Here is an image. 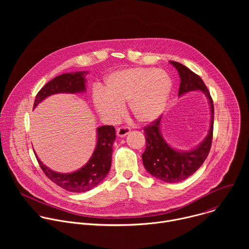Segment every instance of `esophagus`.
I'll list each match as a JSON object with an SVG mask.
<instances>
[{"label": "esophagus", "instance_id": "34e87169", "mask_svg": "<svg viewBox=\"0 0 249 249\" xmlns=\"http://www.w3.org/2000/svg\"><path fill=\"white\" fill-rule=\"evenodd\" d=\"M130 132H131L130 128H128V127H120V128H118V129H117L116 134H117V136H118V137L124 138V137H125V136H127Z\"/></svg>", "mask_w": 249, "mask_h": 249}]
</instances>
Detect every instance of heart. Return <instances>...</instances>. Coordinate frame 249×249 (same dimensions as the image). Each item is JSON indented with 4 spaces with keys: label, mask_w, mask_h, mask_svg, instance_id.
<instances>
[{
    "label": "heart",
    "mask_w": 249,
    "mask_h": 249,
    "mask_svg": "<svg viewBox=\"0 0 249 249\" xmlns=\"http://www.w3.org/2000/svg\"><path fill=\"white\" fill-rule=\"evenodd\" d=\"M104 85V89H94L91 99L98 116L109 124L123 116L127 102L130 113L140 123L157 120L165 108L172 88L166 72L145 67L115 71L105 78Z\"/></svg>",
    "instance_id": "b5f03b06"
}]
</instances>
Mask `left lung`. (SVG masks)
Listing matches in <instances>:
<instances>
[{
  "instance_id": "left-lung-1",
  "label": "left lung",
  "mask_w": 249,
  "mask_h": 249,
  "mask_svg": "<svg viewBox=\"0 0 249 249\" xmlns=\"http://www.w3.org/2000/svg\"><path fill=\"white\" fill-rule=\"evenodd\" d=\"M169 63L177 70L180 78L178 96L199 90L207 97L211 111L207 136L199 145L188 151L177 150L164 140L160 130L161 117L144 130L146 150L142 155V159L146 170L160 180L176 183L191 176L203 164L209 155L214 126V103L204 82L198 75L180 63L174 61H169Z\"/></svg>"
}]
</instances>
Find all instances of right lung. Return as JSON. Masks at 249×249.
<instances>
[{
    "label": "right lung",
    "mask_w": 249,
    "mask_h": 249,
    "mask_svg": "<svg viewBox=\"0 0 249 249\" xmlns=\"http://www.w3.org/2000/svg\"><path fill=\"white\" fill-rule=\"evenodd\" d=\"M88 72H74L62 74L47 83L35 97L33 109L47 97L57 93H85L87 91ZM113 126H100L96 128V145L89 161L76 171L61 173L46 166L35 153L38 163L50 180L61 188L69 191L83 193L97 186L108 174L111 167L112 147L115 141Z\"/></svg>",
    "instance_id": "add662e5"
}]
</instances>
